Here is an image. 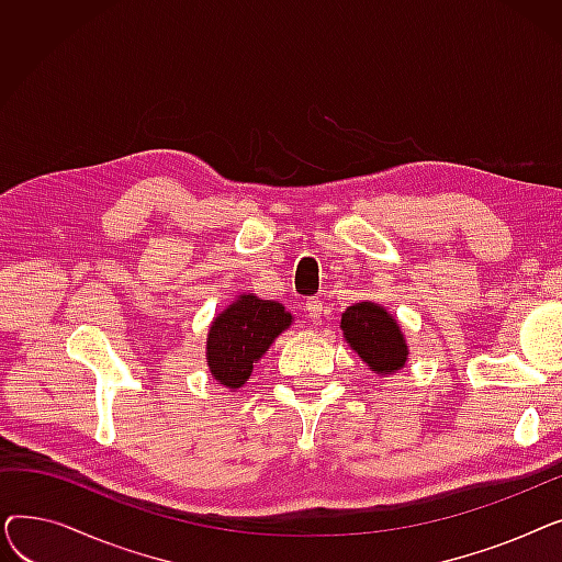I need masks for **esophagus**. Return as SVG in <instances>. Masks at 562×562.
Listing matches in <instances>:
<instances>
[{
  "label": "esophagus",
  "instance_id": "1",
  "mask_svg": "<svg viewBox=\"0 0 562 562\" xmlns=\"http://www.w3.org/2000/svg\"><path fill=\"white\" fill-rule=\"evenodd\" d=\"M323 312H326V305H323L321 299H310V301L305 303V314H307V318L318 321V318L323 316Z\"/></svg>",
  "mask_w": 562,
  "mask_h": 562
}]
</instances>
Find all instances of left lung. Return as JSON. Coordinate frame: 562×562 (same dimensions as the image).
<instances>
[{"label":"left lung","mask_w":562,"mask_h":562,"mask_svg":"<svg viewBox=\"0 0 562 562\" xmlns=\"http://www.w3.org/2000/svg\"><path fill=\"white\" fill-rule=\"evenodd\" d=\"M341 330L350 348L378 373L403 369L407 346L394 316L380 305L358 303L341 314Z\"/></svg>","instance_id":"1"}]
</instances>
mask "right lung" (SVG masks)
Segmentation results:
<instances>
[{
  "instance_id": "add662e5",
  "label": "right lung",
  "mask_w": 562,
  "mask_h": 562,
  "mask_svg": "<svg viewBox=\"0 0 562 562\" xmlns=\"http://www.w3.org/2000/svg\"><path fill=\"white\" fill-rule=\"evenodd\" d=\"M291 326V314L276 301L241 296L216 316L206 339V362L221 385L236 390L273 339Z\"/></svg>"
}]
</instances>
